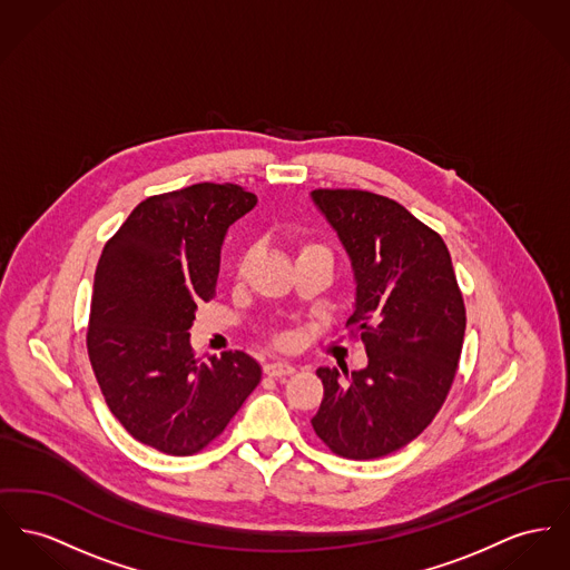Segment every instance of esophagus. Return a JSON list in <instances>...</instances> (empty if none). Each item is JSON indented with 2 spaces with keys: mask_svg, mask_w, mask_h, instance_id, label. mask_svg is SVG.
<instances>
[{
  "mask_svg": "<svg viewBox=\"0 0 570 570\" xmlns=\"http://www.w3.org/2000/svg\"><path fill=\"white\" fill-rule=\"evenodd\" d=\"M296 372L294 365H287V363H269L264 367V374L269 379H283V376H292Z\"/></svg>",
  "mask_w": 570,
  "mask_h": 570,
  "instance_id": "1",
  "label": "esophagus"
}]
</instances>
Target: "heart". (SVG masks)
<instances>
[{"label": "heart", "mask_w": 570, "mask_h": 570, "mask_svg": "<svg viewBox=\"0 0 570 570\" xmlns=\"http://www.w3.org/2000/svg\"><path fill=\"white\" fill-rule=\"evenodd\" d=\"M313 253H322V255H328V250H326L322 244H317V242L303 239V242L298 244V257H304V255H313ZM244 267H246V259H242V262H239L237 272H242ZM272 343H274L276 347H281V350H287V347H292V345H294V337H292L289 333H274V335H272Z\"/></svg>", "instance_id": "obj_1"}]
</instances>
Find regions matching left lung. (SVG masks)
I'll list each match as a JSON object with an SVG mask.
<instances>
[{"label": "left lung", "mask_w": 570, "mask_h": 570, "mask_svg": "<svg viewBox=\"0 0 570 570\" xmlns=\"http://www.w3.org/2000/svg\"><path fill=\"white\" fill-rule=\"evenodd\" d=\"M356 278L347 320L367 367H320L324 400L311 419L333 454L374 460L409 445L441 411L460 363L466 311L443 237L393 198L313 190Z\"/></svg>", "instance_id": "1"}]
</instances>
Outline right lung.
<instances>
[{
	"instance_id": "right-lung-1",
	"label": "right lung",
	"mask_w": 570,
	"mask_h": 570,
	"mask_svg": "<svg viewBox=\"0 0 570 570\" xmlns=\"http://www.w3.org/2000/svg\"><path fill=\"white\" fill-rule=\"evenodd\" d=\"M255 203L235 184L155 194L104 246L88 358L112 415L157 452L205 450L262 380L259 363L239 350L196 356L188 333L196 306L216 294L227 228Z\"/></svg>"
}]
</instances>
